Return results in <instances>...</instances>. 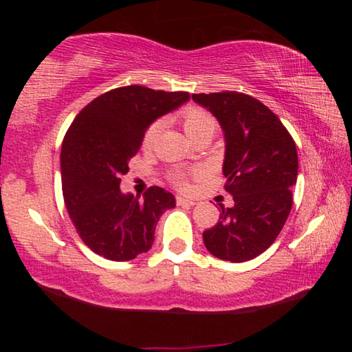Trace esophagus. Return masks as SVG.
Wrapping results in <instances>:
<instances>
[{
    "label": "esophagus",
    "instance_id": "34e87169",
    "mask_svg": "<svg viewBox=\"0 0 352 352\" xmlns=\"http://www.w3.org/2000/svg\"><path fill=\"white\" fill-rule=\"evenodd\" d=\"M177 205H180V206H194L195 201L190 200V199H186V197H182V195H178V197H177Z\"/></svg>",
    "mask_w": 352,
    "mask_h": 352
}]
</instances>
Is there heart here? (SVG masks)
<instances>
[{"label":"heart","instance_id":"1","mask_svg":"<svg viewBox=\"0 0 352 352\" xmlns=\"http://www.w3.org/2000/svg\"><path fill=\"white\" fill-rule=\"evenodd\" d=\"M182 124H183V130L186 133L188 138L190 141H195L200 136H211L216 133L217 130V121L211 113H208L206 110L200 109V107L190 105L188 109H184L182 111ZM162 129V122L155 121L151 126L146 129L144 136H142V147L148 148L152 147L155 138ZM172 182H174L177 186H184V180L182 174H174L172 175Z\"/></svg>","mask_w":352,"mask_h":352}]
</instances>
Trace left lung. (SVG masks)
I'll use <instances>...</instances> for the list:
<instances>
[{"label":"left lung","instance_id":"obj_1","mask_svg":"<svg viewBox=\"0 0 352 352\" xmlns=\"http://www.w3.org/2000/svg\"><path fill=\"white\" fill-rule=\"evenodd\" d=\"M222 127L225 190L234 205H220L219 222L204 231L212 256L245 262L264 253L281 233L298 177L295 141L270 109L248 94H192Z\"/></svg>","mask_w":352,"mask_h":352}]
</instances>
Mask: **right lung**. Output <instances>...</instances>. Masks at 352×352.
I'll return each mask as SVG.
<instances>
[{"label": "right lung", "instance_id": "obj_1", "mask_svg": "<svg viewBox=\"0 0 352 352\" xmlns=\"http://www.w3.org/2000/svg\"><path fill=\"white\" fill-rule=\"evenodd\" d=\"M188 100L186 91L129 85L104 93L74 118L62 144V190L77 233L96 254L122 262L152 248L158 220L175 197L158 186L135 197L119 184L146 129Z\"/></svg>", "mask_w": 352, "mask_h": 352}]
</instances>
